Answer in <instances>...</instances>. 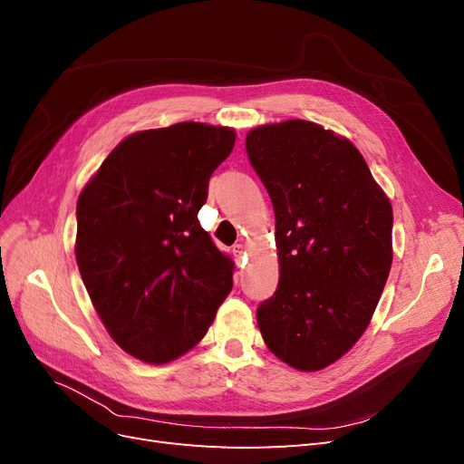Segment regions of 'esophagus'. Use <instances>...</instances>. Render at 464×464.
I'll return each mask as SVG.
<instances>
[{
	"label": "esophagus",
	"instance_id": "esophagus-1",
	"mask_svg": "<svg viewBox=\"0 0 464 464\" xmlns=\"http://www.w3.org/2000/svg\"><path fill=\"white\" fill-rule=\"evenodd\" d=\"M232 254H234L236 261L240 263V261L244 259V256H246V246H244V244H236V246L232 247Z\"/></svg>",
	"mask_w": 464,
	"mask_h": 464
}]
</instances>
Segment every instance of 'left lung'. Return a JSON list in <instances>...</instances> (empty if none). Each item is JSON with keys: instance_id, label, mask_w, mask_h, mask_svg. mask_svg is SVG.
Wrapping results in <instances>:
<instances>
[{"instance_id": "left-lung-1", "label": "left lung", "mask_w": 464, "mask_h": 464, "mask_svg": "<svg viewBox=\"0 0 464 464\" xmlns=\"http://www.w3.org/2000/svg\"><path fill=\"white\" fill-rule=\"evenodd\" d=\"M247 159L275 208L278 288L257 307L271 353L302 372L368 329L392 263V208L348 139L304 120L251 130Z\"/></svg>"}]
</instances>
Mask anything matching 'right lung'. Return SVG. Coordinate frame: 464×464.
I'll return each mask as SVG.
<instances>
[{"label":"right lung","mask_w":464,"mask_h":464,"mask_svg":"<svg viewBox=\"0 0 464 464\" xmlns=\"http://www.w3.org/2000/svg\"><path fill=\"white\" fill-rule=\"evenodd\" d=\"M234 143V130L195 121L137 131L79 195L82 283L111 339L147 363L198 344L232 290L234 263L198 213Z\"/></svg>","instance_id":"right-lung-1"}]
</instances>
